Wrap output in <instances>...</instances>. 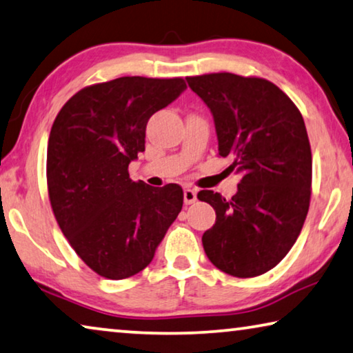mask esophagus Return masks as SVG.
Listing matches in <instances>:
<instances>
[{
	"mask_svg": "<svg viewBox=\"0 0 353 353\" xmlns=\"http://www.w3.org/2000/svg\"><path fill=\"white\" fill-rule=\"evenodd\" d=\"M196 190L194 188H185L183 190V203L185 204H193L196 201Z\"/></svg>",
	"mask_w": 353,
	"mask_h": 353,
	"instance_id": "obj_1",
	"label": "esophagus"
}]
</instances>
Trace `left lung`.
<instances>
[{
  "label": "left lung",
  "mask_w": 353,
  "mask_h": 353,
  "mask_svg": "<svg viewBox=\"0 0 353 353\" xmlns=\"http://www.w3.org/2000/svg\"><path fill=\"white\" fill-rule=\"evenodd\" d=\"M187 83L214 116L218 154L240 174L231 199L198 193L216 214L203 236L204 251L228 275H262L289 253L310 209L312 157L303 117L264 78L223 72Z\"/></svg>",
  "instance_id": "obj_1"
}]
</instances>
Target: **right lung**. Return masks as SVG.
Here are the masks:
<instances>
[{"label": "right lung", "mask_w": 353, "mask_h": 353, "mask_svg": "<svg viewBox=\"0 0 353 353\" xmlns=\"http://www.w3.org/2000/svg\"><path fill=\"white\" fill-rule=\"evenodd\" d=\"M185 89L182 78L122 77L81 89L56 116L50 203L72 248L100 276L124 279L146 268L182 210L177 183L133 182L128 165L144 152L150 116Z\"/></svg>", "instance_id": "right-lung-1"}]
</instances>
